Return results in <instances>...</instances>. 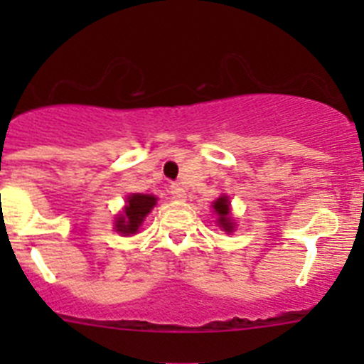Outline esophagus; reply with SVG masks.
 Wrapping results in <instances>:
<instances>
[{"instance_id":"obj_1","label":"esophagus","mask_w":364,"mask_h":364,"mask_svg":"<svg viewBox=\"0 0 364 364\" xmlns=\"http://www.w3.org/2000/svg\"><path fill=\"white\" fill-rule=\"evenodd\" d=\"M171 196H172V199H176V200H185V197H186L185 188H183L181 185H172Z\"/></svg>"}]
</instances>
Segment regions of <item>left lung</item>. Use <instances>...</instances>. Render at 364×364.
Masks as SVG:
<instances>
[{
    "mask_svg": "<svg viewBox=\"0 0 364 364\" xmlns=\"http://www.w3.org/2000/svg\"><path fill=\"white\" fill-rule=\"evenodd\" d=\"M213 208H215V211L218 213L220 225H222L227 232H230L234 227V223L230 222V218H229V199H227V196L220 197L218 200H215Z\"/></svg>",
    "mask_w": 364,
    "mask_h": 364,
    "instance_id": "obj_1",
    "label": "left lung"
}]
</instances>
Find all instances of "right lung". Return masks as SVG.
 Masks as SVG:
<instances>
[{"label":"right lung","instance_id":"right-lung-1","mask_svg":"<svg viewBox=\"0 0 364 364\" xmlns=\"http://www.w3.org/2000/svg\"><path fill=\"white\" fill-rule=\"evenodd\" d=\"M156 204V199L153 196H142V193H134L128 197L127 205H124L123 215L117 216L116 230L121 234H134L137 232L139 225L142 223L144 216L151 211L153 205Z\"/></svg>","mask_w":364,"mask_h":364}]
</instances>
